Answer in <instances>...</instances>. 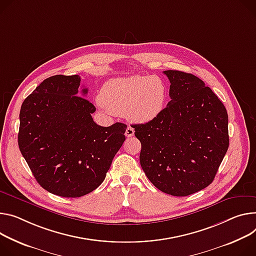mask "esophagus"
Segmentation results:
<instances>
[{
    "mask_svg": "<svg viewBox=\"0 0 256 256\" xmlns=\"http://www.w3.org/2000/svg\"><path fill=\"white\" fill-rule=\"evenodd\" d=\"M124 134H126V136L130 138V136H132L134 134V130L132 126H128V128H126Z\"/></svg>",
    "mask_w": 256,
    "mask_h": 256,
    "instance_id": "1",
    "label": "esophagus"
}]
</instances>
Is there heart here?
<instances>
[{"label": "heart", "mask_w": 256, "mask_h": 256, "mask_svg": "<svg viewBox=\"0 0 256 256\" xmlns=\"http://www.w3.org/2000/svg\"><path fill=\"white\" fill-rule=\"evenodd\" d=\"M100 102L110 112L138 124L153 120L164 109L168 86L158 76H132L108 80Z\"/></svg>", "instance_id": "obj_1"}]
</instances>
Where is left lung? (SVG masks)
<instances>
[{
  "label": "left lung",
  "mask_w": 256,
  "mask_h": 256,
  "mask_svg": "<svg viewBox=\"0 0 256 256\" xmlns=\"http://www.w3.org/2000/svg\"><path fill=\"white\" fill-rule=\"evenodd\" d=\"M168 106L153 120L134 124L141 166L157 189L188 196L210 184L228 148L226 109L199 78L166 70Z\"/></svg>",
  "instance_id": "obj_1"
}]
</instances>
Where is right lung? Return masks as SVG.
Returning <instances> with one entry per match:
<instances>
[{
  "label": "right lung",
  "instance_id": "add662e5",
  "mask_svg": "<svg viewBox=\"0 0 256 256\" xmlns=\"http://www.w3.org/2000/svg\"><path fill=\"white\" fill-rule=\"evenodd\" d=\"M80 76L46 78L23 101L18 145L36 182L67 198L97 189L126 140V124L104 128L92 118L95 106L78 92Z\"/></svg>",
  "mask_w": 256,
  "mask_h": 256
}]
</instances>
